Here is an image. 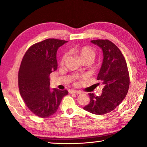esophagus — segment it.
<instances>
[{"label": "esophagus", "instance_id": "1", "mask_svg": "<svg viewBox=\"0 0 147 147\" xmlns=\"http://www.w3.org/2000/svg\"><path fill=\"white\" fill-rule=\"evenodd\" d=\"M69 93H72V94H73V93H75V94H80L81 92L80 91H76V90H71V91H69Z\"/></svg>", "mask_w": 147, "mask_h": 147}]
</instances>
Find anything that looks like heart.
<instances>
[{
  "mask_svg": "<svg viewBox=\"0 0 147 147\" xmlns=\"http://www.w3.org/2000/svg\"><path fill=\"white\" fill-rule=\"evenodd\" d=\"M73 53H75L76 55H78L83 61H89L92 62L94 60V58H95V52H94V49L92 47L89 46H82L78 47V48L73 50ZM67 55L65 54L62 56L60 61L61 65L63 64L67 58ZM77 78L78 79L79 78Z\"/></svg>",
  "mask_w": 147,
  "mask_h": 147,
  "instance_id": "heart-1",
  "label": "heart"
}]
</instances>
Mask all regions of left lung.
<instances>
[{
	"label": "left lung",
	"instance_id": "left-lung-1",
	"mask_svg": "<svg viewBox=\"0 0 147 147\" xmlns=\"http://www.w3.org/2000/svg\"><path fill=\"white\" fill-rule=\"evenodd\" d=\"M91 41L103 52L104 59L97 80L104 88L99 96L89 93L90 102L84 109L96 115H104L115 109L126 97L130 76L125 58L115 44L108 39Z\"/></svg>",
	"mask_w": 147,
	"mask_h": 147
}]
</instances>
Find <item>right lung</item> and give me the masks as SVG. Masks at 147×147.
<instances>
[{
	"label": "right lung",
	"mask_w": 147,
	"mask_h": 147,
	"mask_svg": "<svg viewBox=\"0 0 147 147\" xmlns=\"http://www.w3.org/2000/svg\"><path fill=\"white\" fill-rule=\"evenodd\" d=\"M67 41L47 39L35 43L27 50L18 73L21 97L32 113L41 118L53 115L67 90H50V74L58 68L56 53Z\"/></svg>",
	"instance_id": "add662e5"
}]
</instances>
